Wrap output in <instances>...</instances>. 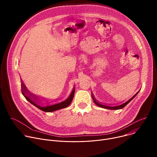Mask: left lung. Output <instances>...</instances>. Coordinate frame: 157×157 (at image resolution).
<instances>
[{"label": "left lung", "mask_w": 157, "mask_h": 157, "mask_svg": "<svg viewBox=\"0 0 157 157\" xmlns=\"http://www.w3.org/2000/svg\"><path fill=\"white\" fill-rule=\"evenodd\" d=\"M139 91H140V90H139L135 95H134L133 97H132L130 99H128V100L127 101H126L125 102H124V103H123V104H121V105H109V104L107 105V104H102V103L99 102L98 101H97V100L95 99V98H94V95H93V93H91V96H92V98H93V99L94 102L98 106H99V107H102V108L107 109L117 110V109H121L124 108L127 104H128L134 98H135V97L137 96V94L139 93Z\"/></svg>", "instance_id": "8db88e82"}]
</instances>
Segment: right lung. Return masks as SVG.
I'll return each mask as SVG.
<instances>
[{"label": "right lung", "instance_id": "1", "mask_svg": "<svg viewBox=\"0 0 157 157\" xmlns=\"http://www.w3.org/2000/svg\"><path fill=\"white\" fill-rule=\"evenodd\" d=\"M21 93L23 94L25 98V99L30 102L32 104L38 108L39 109L44 111L47 112V113H51V112H53L55 110H58L61 109L66 108L68 107L71 102L73 96L75 92V87L74 86L73 89L72 90L70 95L69 97L67 98L66 100L53 104H49L48 102H47L46 105H42V104H41V100L40 98H38L37 96L31 93L26 87L25 85L24 84V82L22 81L21 79Z\"/></svg>", "mask_w": 157, "mask_h": 157}]
</instances>
